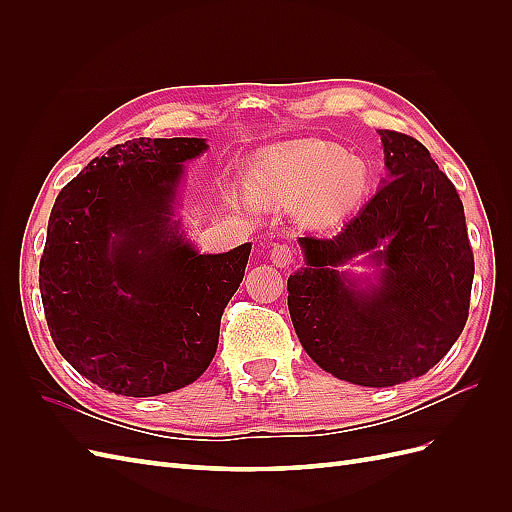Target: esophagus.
Returning a JSON list of instances; mask_svg holds the SVG:
<instances>
[{
	"label": "esophagus",
	"mask_w": 512,
	"mask_h": 512,
	"mask_svg": "<svg viewBox=\"0 0 512 512\" xmlns=\"http://www.w3.org/2000/svg\"><path fill=\"white\" fill-rule=\"evenodd\" d=\"M271 260L275 267H288L294 262V250L290 245H284V243H275L271 247Z\"/></svg>",
	"instance_id": "1"
}]
</instances>
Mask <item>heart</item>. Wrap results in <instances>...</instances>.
<instances>
[{
    "label": "heart",
    "instance_id": "heart-1",
    "mask_svg": "<svg viewBox=\"0 0 512 512\" xmlns=\"http://www.w3.org/2000/svg\"><path fill=\"white\" fill-rule=\"evenodd\" d=\"M250 190L275 203H301L312 224H331L363 205L371 188L369 166L346 149L301 141L269 153L247 175Z\"/></svg>",
    "mask_w": 512,
    "mask_h": 512
}]
</instances>
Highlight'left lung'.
I'll use <instances>...</instances> for the list:
<instances>
[{
  "label": "left lung",
  "instance_id": "1",
  "mask_svg": "<svg viewBox=\"0 0 512 512\" xmlns=\"http://www.w3.org/2000/svg\"><path fill=\"white\" fill-rule=\"evenodd\" d=\"M386 177L333 239L299 237L288 309L305 352L335 378L395 386L427 374L468 320L474 256L455 185L416 138L378 130ZM356 255L377 282L341 267Z\"/></svg>",
  "mask_w": 512,
  "mask_h": 512
}]
</instances>
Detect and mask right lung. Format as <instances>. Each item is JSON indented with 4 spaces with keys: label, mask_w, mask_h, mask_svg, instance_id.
<instances>
[{
    "label": "right lung",
    "mask_w": 512,
    "mask_h": 512,
    "mask_svg": "<svg viewBox=\"0 0 512 512\" xmlns=\"http://www.w3.org/2000/svg\"><path fill=\"white\" fill-rule=\"evenodd\" d=\"M205 138H134L91 160L55 198L40 258L59 354L100 389L153 397L213 361L252 243L200 254L175 220L183 162Z\"/></svg>",
    "instance_id": "add662e5"
}]
</instances>
